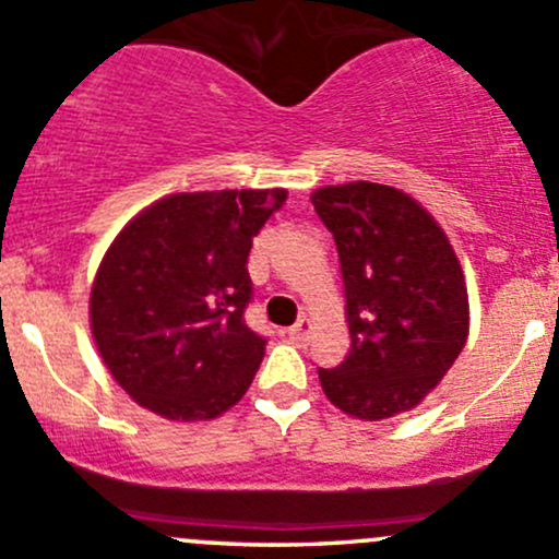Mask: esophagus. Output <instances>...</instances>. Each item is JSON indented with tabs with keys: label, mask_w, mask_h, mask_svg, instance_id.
<instances>
[{
	"label": "esophagus",
	"mask_w": 559,
	"mask_h": 559,
	"mask_svg": "<svg viewBox=\"0 0 559 559\" xmlns=\"http://www.w3.org/2000/svg\"><path fill=\"white\" fill-rule=\"evenodd\" d=\"M311 330H313V321L302 316V319L297 321L295 326H289V330H286V337H289L292 343H302V341H308V335H311Z\"/></svg>",
	"instance_id": "obj_1"
}]
</instances>
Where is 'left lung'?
I'll use <instances>...</instances> for the list:
<instances>
[{
	"instance_id": "left-lung-1",
	"label": "left lung",
	"mask_w": 559,
	"mask_h": 559,
	"mask_svg": "<svg viewBox=\"0 0 559 559\" xmlns=\"http://www.w3.org/2000/svg\"><path fill=\"white\" fill-rule=\"evenodd\" d=\"M311 202L337 246L352 348L319 368L343 414L381 421L414 411L460 357L471 306L452 240L421 202L394 186H321Z\"/></svg>"
}]
</instances>
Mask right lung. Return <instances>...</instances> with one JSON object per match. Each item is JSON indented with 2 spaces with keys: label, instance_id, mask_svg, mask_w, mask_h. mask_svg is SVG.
<instances>
[{
  "label": "right lung",
  "instance_id": "add662e5",
  "mask_svg": "<svg viewBox=\"0 0 559 559\" xmlns=\"http://www.w3.org/2000/svg\"><path fill=\"white\" fill-rule=\"evenodd\" d=\"M286 189L180 191L116 235L88 297L107 373L151 414L211 421L233 408L264 357L243 321L248 251Z\"/></svg>",
  "mask_w": 559,
  "mask_h": 559
}]
</instances>
